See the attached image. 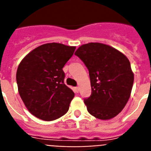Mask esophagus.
Listing matches in <instances>:
<instances>
[{"mask_svg": "<svg viewBox=\"0 0 151 151\" xmlns=\"http://www.w3.org/2000/svg\"><path fill=\"white\" fill-rule=\"evenodd\" d=\"M79 90H80V88L78 87V86H77V87H74V92H75V93H78V92H79Z\"/></svg>", "mask_w": 151, "mask_h": 151, "instance_id": "1", "label": "esophagus"}]
</instances>
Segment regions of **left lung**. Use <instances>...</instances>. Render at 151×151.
Segmentation results:
<instances>
[{
	"label": "left lung",
	"mask_w": 151,
	"mask_h": 151,
	"mask_svg": "<svg viewBox=\"0 0 151 151\" xmlns=\"http://www.w3.org/2000/svg\"><path fill=\"white\" fill-rule=\"evenodd\" d=\"M74 55L89 70L92 93L84 99L89 113L102 120L115 117L128 103L133 86L134 73L128 58L99 42L82 45Z\"/></svg>",
	"instance_id": "1"
}]
</instances>
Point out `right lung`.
Wrapping results in <instances>:
<instances>
[{
	"label": "right lung",
	"mask_w": 151,
	"mask_h": 151,
	"mask_svg": "<svg viewBox=\"0 0 151 151\" xmlns=\"http://www.w3.org/2000/svg\"><path fill=\"white\" fill-rule=\"evenodd\" d=\"M75 46L61 43L42 45L27 54L17 70L19 96L31 114L53 121L69 109L74 93L64 83L62 68L72 57Z\"/></svg>",
	"instance_id": "obj_1"
}]
</instances>
